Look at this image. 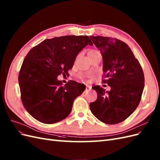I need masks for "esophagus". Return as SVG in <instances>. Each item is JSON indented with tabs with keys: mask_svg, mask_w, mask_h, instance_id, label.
<instances>
[{
	"mask_svg": "<svg viewBox=\"0 0 160 160\" xmlns=\"http://www.w3.org/2000/svg\"><path fill=\"white\" fill-rule=\"evenodd\" d=\"M91 87H89V86H87V87H86V89H87L88 91H89V90H90L91 89Z\"/></svg>",
	"mask_w": 160,
	"mask_h": 160,
	"instance_id": "obj_1",
	"label": "esophagus"
}]
</instances>
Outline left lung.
I'll return each instance as SVG.
<instances>
[{"instance_id": "1", "label": "left lung", "mask_w": 160, "mask_h": 160, "mask_svg": "<svg viewBox=\"0 0 160 160\" xmlns=\"http://www.w3.org/2000/svg\"><path fill=\"white\" fill-rule=\"evenodd\" d=\"M90 39L102 55L105 78L102 83L111 88L108 92L95 86L98 98L90 103L91 112L105 124L120 123L136 110L141 101L145 85L143 69L126 43L110 37L92 36Z\"/></svg>"}]
</instances>
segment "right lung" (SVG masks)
Here are the masks:
<instances>
[{"mask_svg":"<svg viewBox=\"0 0 160 160\" xmlns=\"http://www.w3.org/2000/svg\"><path fill=\"white\" fill-rule=\"evenodd\" d=\"M93 44L87 36H65L47 39L30 50L19 74L21 98L32 116L44 124L61 121L69 115L75 99L85 89L81 83L57 79L68 74L77 56Z\"/></svg>","mask_w":160,"mask_h":160,"instance_id":"right-lung-1","label":"right lung"}]
</instances>
